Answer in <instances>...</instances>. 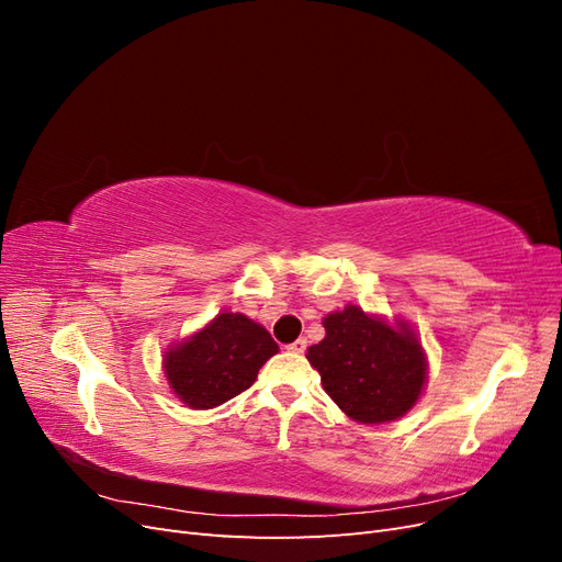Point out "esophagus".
Instances as JSON below:
<instances>
[{
	"label": "esophagus",
	"mask_w": 562,
	"mask_h": 562,
	"mask_svg": "<svg viewBox=\"0 0 562 562\" xmlns=\"http://www.w3.org/2000/svg\"><path fill=\"white\" fill-rule=\"evenodd\" d=\"M288 349H291L293 353H302L304 349H307V339H304V337H300V339H295V342H293V345H288Z\"/></svg>",
	"instance_id": "obj_1"
}]
</instances>
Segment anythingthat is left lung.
Instances as JSON below:
<instances>
[{
	"instance_id": "1",
	"label": "left lung",
	"mask_w": 562,
	"mask_h": 562,
	"mask_svg": "<svg viewBox=\"0 0 562 562\" xmlns=\"http://www.w3.org/2000/svg\"><path fill=\"white\" fill-rule=\"evenodd\" d=\"M326 337L307 349L326 394L359 424L407 415L429 380L427 351L405 318L368 314L356 304L323 318Z\"/></svg>"
}]
</instances>
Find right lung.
Instances as JSON below:
<instances>
[{
  "label": "right lung",
  "instance_id": "obj_1",
  "mask_svg": "<svg viewBox=\"0 0 562 562\" xmlns=\"http://www.w3.org/2000/svg\"><path fill=\"white\" fill-rule=\"evenodd\" d=\"M274 353L279 345L265 326L225 310L182 342L168 345L161 366L176 398L192 411H211L246 391Z\"/></svg>",
  "mask_w": 562,
  "mask_h": 562
}]
</instances>
